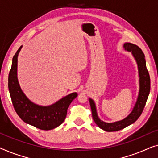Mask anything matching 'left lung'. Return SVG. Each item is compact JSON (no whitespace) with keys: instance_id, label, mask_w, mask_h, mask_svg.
Here are the masks:
<instances>
[{"instance_id":"1","label":"left lung","mask_w":158,"mask_h":158,"mask_svg":"<svg viewBox=\"0 0 158 158\" xmlns=\"http://www.w3.org/2000/svg\"><path fill=\"white\" fill-rule=\"evenodd\" d=\"M124 48L127 51L131 52L135 57L136 61L137 62L138 70H139V93L138 96L137 101L135 106L134 107L133 111L127 116L126 118L119 122L114 123H105L99 119L97 116L96 106L92 99H89L90 108L92 111V116L94 122L98 125V127L106 131H116L121 130L136 122L141 115L144 106L146 104L149 94L150 91V77L148 70L146 67V61L144 59V55L142 49L137 45L131 43H125Z\"/></svg>"}]
</instances>
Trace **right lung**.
Instances as JSON below:
<instances>
[{
    "mask_svg": "<svg viewBox=\"0 0 158 158\" xmlns=\"http://www.w3.org/2000/svg\"><path fill=\"white\" fill-rule=\"evenodd\" d=\"M21 46L15 54L8 74V90L15 111L23 122L42 130H50L60 126L65 119L69 105L77 93L64 97L49 106H40L31 102L21 90L17 80V57Z\"/></svg>",
    "mask_w": 158,
    "mask_h": 158,
    "instance_id": "add662e5",
    "label": "right lung"
}]
</instances>
